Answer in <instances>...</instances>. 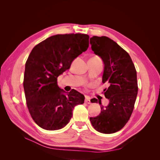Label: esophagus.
<instances>
[{
	"instance_id": "esophagus-1",
	"label": "esophagus",
	"mask_w": 160,
	"mask_h": 160,
	"mask_svg": "<svg viewBox=\"0 0 160 160\" xmlns=\"http://www.w3.org/2000/svg\"><path fill=\"white\" fill-rule=\"evenodd\" d=\"M85 102L86 103H88V104H90L91 103V101H90V98H89V97H88V96L85 97Z\"/></svg>"
}]
</instances>
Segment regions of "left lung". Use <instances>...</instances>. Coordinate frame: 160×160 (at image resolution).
Listing matches in <instances>:
<instances>
[{"mask_svg":"<svg viewBox=\"0 0 160 160\" xmlns=\"http://www.w3.org/2000/svg\"><path fill=\"white\" fill-rule=\"evenodd\" d=\"M90 44L104 62L102 82L109 84L104 95L109 100L106 107L99 101L101 113L90 118V122L98 132L113 133L125 126L133 112L138 91L136 69L128 53L109 37L93 36ZM91 102L98 103V99H92Z\"/></svg>","mask_w":160,"mask_h":160,"instance_id":"obj_1","label":"left lung"}]
</instances>
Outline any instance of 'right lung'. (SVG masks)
<instances>
[{
	"mask_svg": "<svg viewBox=\"0 0 160 160\" xmlns=\"http://www.w3.org/2000/svg\"><path fill=\"white\" fill-rule=\"evenodd\" d=\"M88 35L65 34L51 36L31 51L25 64L23 87L32 119L46 130H57L69 122L76 105L85 96L75 89L65 95L57 77L89 47Z\"/></svg>",
	"mask_w": 160,
	"mask_h": 160,
	"instance_id": "add662e5",
	"label": "right lung"
}]
</instances>
